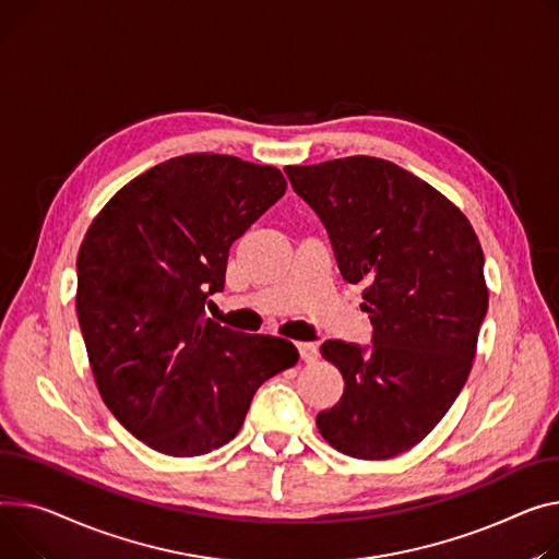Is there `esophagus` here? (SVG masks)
Returning a JSON list of instances; mask_svg holds the SVG:
<instances>
[{"instance_id":"esophagus-1","label":"esophagus","mask_w":559,"mask_h":559,"mask_svg":"<svg viewBox=\"0 0 559 559\" xmlns=\"http://www.w3.org/2000/svg\"><path fill=\"white\" fill-rule=\"evenodd\" d=\"M296 348H299V355H301V359H304L306 364L317 361L319 350H317V346H314V344H296Z\"/></svg>"}]
</instances>
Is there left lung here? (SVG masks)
<instances>
[{
  "instance_id": "8db88e82",
  "label": "left lung",
  "mask_w": 559,
  "mask_h": 559,
  "mask_svg": "<svg viewBox=\"0 0 559 559\" xmlns=\"http://www.w3.org/2000/svg\"><path fill=\"white\" fill-rule=\"evenodd\" d=\"M321 217L340 272L366 283L373 346H321L344 395L317 416L334 450L393 459L450 412L472 370L488 312L483 249L463 211L433 186L378 157L285 168Z\"/></svg>"
}]
</instances>
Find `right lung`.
I'll return each mask as SVG.
<instances>
[{
  "label": "right lung",
  "mask_w": 559,
  "mask_h": 559,
  "mask_svg": "<svg viewBox=\"0 0 559 559\" xmlns=\"http://www.w3.org/2000/svg\"><path fill=\"white\" fill-rule=\"evenodd\" d=\"M287 189L231 155L173 157L128 181L79 251L76 312L115 418L147 448L186 459L240 431L258 386L299 361L292 342L204 317L231 245Z\"/></svg>",
  "instance_id": "obj_1"
}]
</instances>
